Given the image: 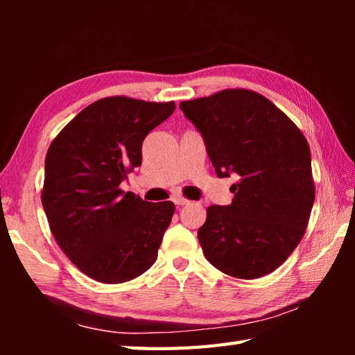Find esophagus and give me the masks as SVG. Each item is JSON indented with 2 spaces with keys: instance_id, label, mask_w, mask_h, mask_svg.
Listing matches in <instances>:
<instances>
[{
  "instance_id": "esophagus-1",
  "label": "esophagus",
  "mask_w": 355,
  "mask_h": 355,
  "mask_svg": "<svg viewBox=\"0 0 355 355\" xmlns=\"http://www.w3.org/2000/svg\"><path fill=\"white\" fill-rule=\"evenodd\" d=\"M173 202H175L177 206H186V205H189L191 201L184 198V197H175V198H173Z\"/></svg>"
}]
</instances>
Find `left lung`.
<instances>
[{"label": "left lung", "mask_w": 355, "mask_h": 355, "mask_svg": "<svg viewBox=\"0 0 355 355\" xmlns=\"http://www.w3.org/2000/svg\"><path fill=\"white\" fill-rule=\"evenodd\" d=\"M198 128L216 175H239L230 206H209L198 241L223 273L258 279L281 267L304 238L315 187L310 145L273 102L227 88L180 103Z\"/></svg>", "instance_id": "8db88e82"}]
</instances>
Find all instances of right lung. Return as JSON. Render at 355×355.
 <instances>
[{
  "mask_svg": "<svg viewBox=\"0 0 355 355\" xmlns=\"http://www.w3.org/2000/svg\"><path fill=\"white\" fill-rule=\"evenodd\" d=\"M175 103L128 96L88 105L50 143L41 192L51 235L74 266L122 284L157 259L175 206L148 202L120 183L141 164V143Z\"/></svg>",
  "mask_w": 355,
  "mask_h": 355,
  "instance_id": "add662e5",
  "label": "right lung"
}]
</instances>
